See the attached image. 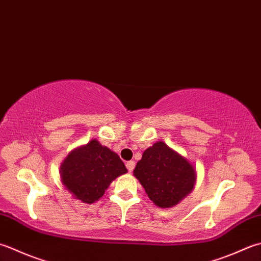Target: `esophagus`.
I'll return each mask as SVG.
<instances>
[{"label":"esophagus","instance_id":"obj_1","mask_svg":"<svg viewBox=\"0 0 261 261\" xmlns=\"http://www.w3.org/2000/svg\"><path fill=\"white\" fill-rule=\"evenodd\" d=\"M135 165H136V163L134 162V161H129V162H126V164H125V166H126V168L127 170H129L130 172L134 170L135 168Z\"/></svg>","mask_w":261,"mask_h":261}]
</instances>
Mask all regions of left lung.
Wrapping results in <instances>:
<instances>
[{"label":"left lung","instance_id":"8db88e82","mask_svg":"<svg viewBox=\"0 0 261 261\" xmlns=\"http://www.w3.org/2000/svg\"><path fill=\"white\" fill-rule=\"evenodd\" d=\"M134 174L150 200L161 208L177 205L192 191L196 182L195 167L163 141L144 151Z\"/></svg>","mask_w":261,"mask_h":261}]
</instances>
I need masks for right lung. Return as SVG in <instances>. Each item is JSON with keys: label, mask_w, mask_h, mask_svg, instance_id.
I'll return each mask as SVG.
<instances>
[{"label": "right lung", "mask_w": 261, "mask_h": 261, "mask_svg": "<svg viewBox=\"0 0 261 261\" xmlns=\"http://www.w3.org/2000/svg\"><path fill=\"white\" fill-rule=\"evenodd\" d=\"M126 172L119 155L96 139L71 151L60 170L66 190L85 203L98 200L111 182Z\"/></svg>", "instance_id": "obj_1"}]
</instances>
